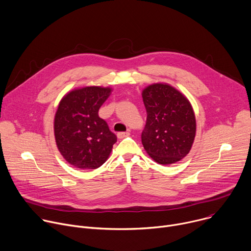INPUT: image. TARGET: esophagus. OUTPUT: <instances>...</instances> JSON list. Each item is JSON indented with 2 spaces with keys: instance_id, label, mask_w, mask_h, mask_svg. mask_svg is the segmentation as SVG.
Returning a JSON list of instances; mask_svg holds the SVG:
<instances>
[{
  "instance_id": "34e87169",
  "label": "esophagus",
  "mask_w": 251,
  "mask_h": 251,
  "mask_svg": "<svg viewBox=\"0 0 251 251\" xmlns=\"http://www.w3.org/2000/svg\"><path fill=\"white\" fill-rule=\"evenodd\" d=\"M129 135H130V132H129V131H126V132H119V133L117 134V136H118L119 139H123V138H125V137H128Z\"/></svg>"
}]
</instances>
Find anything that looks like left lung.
Listing matches in <instances>:
<instances>
[{
  "label": "left lung",
  "mask_w": 251,
  "mask_h": 251,
  "mask_svg": "<svg viewBox=\"0 0 251 251\" xmlns=\"http://www.w3.org/2000/svg\"><path fill=\"white\" fill-rule=\"evenodd\" d=\"M147 121L142 144L160 165L175 164L191 151L197 123L189 99L168 83H153L143 89Z\"/></svg>",
  "instance_id": "1"
}]
</instances>
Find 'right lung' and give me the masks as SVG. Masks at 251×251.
<instances>
[{"label":"right lung","mask_w":251,"mask_h":251,"mask_svg":"<svg viewBox=\"0 0 251 251\" xmlns=\"http://www.w3.org/2000/svg\"><path fill=\"white\" fill-rule=\"evenodd\" d=\"M111 87L84 86L67 92L54 116V137L67 163L81 170H94L109 158L117 137L99 117L101 105Z\"/></svg>","instance_id":"obj_1"}]
</instances>
